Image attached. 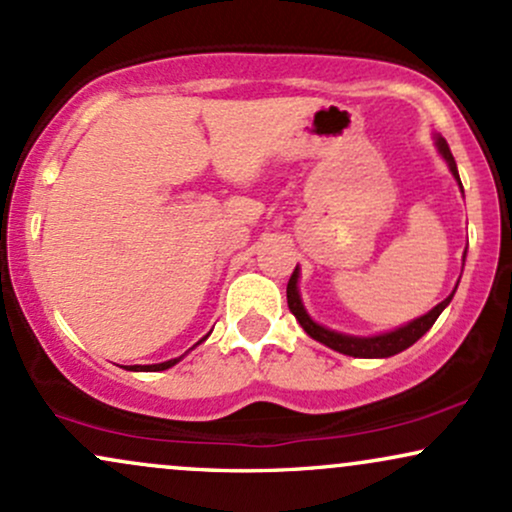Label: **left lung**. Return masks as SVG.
<instances>
[{
  "label": "left lung",
  "mask_w": 512,
  "mask_h": 512,
  "mask_svg": "<svg viewBox=\"0 0 512 512\" xmlns=\"http://www.w3.org/2000/svg\"><path fill=\"white\" fill-rule=\"evenodd\" d=\"M433 144H436L440 158L448 163L452 178H455L457 185H460V192H464L462 182H460V173H457V163H455V158H452L448 142H445L440 134H433ZM464 257H467V248H464V255H462V267H464ZM298 281H301V267L296 264V269H293V274L289 279V286H286V301H289V310L298 320V325L303 327V332L308 334V337H313L315 342L330 346V349L339 351V354L354 356V358H387V356L399 354V351L409 349L411 344L419 342V339L424 337L428 330H431L433 322L438 320V315L450 305L452 296H455V291H457V284H460V281H457L450 296L445 298V301H440L436 308H431L426 315L407 322V325H399V327H395V330L380 332V334H346V332L330 330V327L320 325V322H315L313 317H310V313L305 310V305H303Z\"/></svg>",
  "instance_id": "1"
}]
</instances>
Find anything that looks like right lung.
Segmentation results:
<instances>
[{"label": "right lung", "instance_id": "obj_1", "mask_svg": "<svg viewBox=\"0 0 512 512\" xmlns=\"http://www.w3.org/2000/svg\"><path fill=\"white\" fill-rule=\"evenodd\" d=\"M209 334H211V332H209ZM209 334H207V337H209ZM207 337L199 339V342H197L195 346H199L202 342H207ZM195 346H192V349H195ZM192 349H190V351H192ZM185 356H187V354H182V356H178V358H170V361H163V363H151V366H129L127 370H137V373H156V370H168V368H173L175 363H180Z\"/></svg>", "mask_w": 512, "mask_h": 512}]
</instances>
